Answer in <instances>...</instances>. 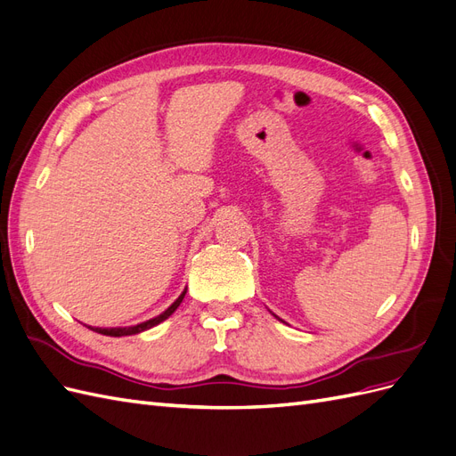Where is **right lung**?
<instances>
[{
    "mask_svg": "<svg viewBox=\"0 0 456 456\" xmlns=\"http://www.w3.org/2000/svg\"><path fill=\"white\" fill-rule=\"evenodd\" d=\"M184 295H186V291H184L181 297H178L167 310H165L163 314H159L158 317H154V320H148V322L139 323V325H134V327H116V329H99V327H89V329L96 330V333H101V335H106V337H127V335L142 333V330H146V329H150V327H154V325L161 323L163 320H167V317H169V315H171L178 306H181V302H183Z\"/></svg>",
    "mask_w": 456,
    "mask_h": 456,
    "instance_id": "add662e5",
    "label": "right lung"
}]
</instances>
